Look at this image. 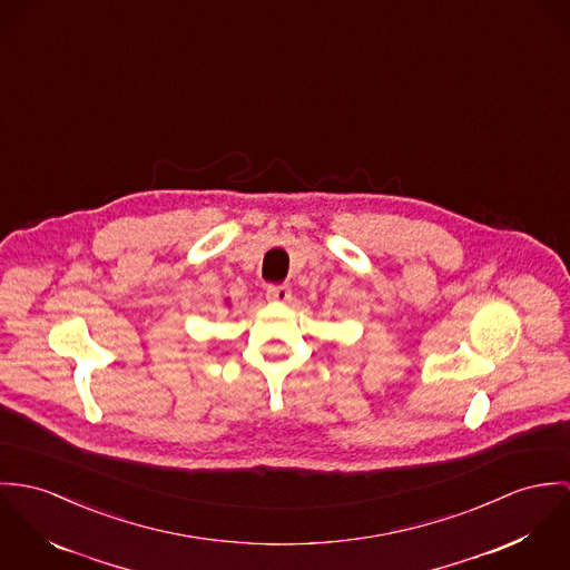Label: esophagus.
Masks as SVG:
<instances>
[{"instance_id": "obj_1", "label": "esophagus", "mask_w": 570, "mask_h": 570, "mask_svg": "<svg viewBox=\"0 0 570 570\" xmlns=\"http://www.w3.org/2000/svg\"><path fill=\"white\" fill-rule=\"evenodd\" d=\"M266 297H268L271 302L284 304V302L291 299V288H288V286H268V288H266Z\"/></svg>"}]
</instances>
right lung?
I'll return each mask as SVG.
<instances>
[{
    "label": "right lung",
    "instance_id": "add662e5",
    "mask_svg": "<svg viewBox=\"0 0 570 570\" xmlns=\"http://www.w3.org/2000/svg\"><path fill=\"white\" fill-rule=\"evenodd\" d=\"M225 304H229V302H225Z\"/></svg>",
    "mask_w": 570,
    "mask_h": 570
}]
</instances>
